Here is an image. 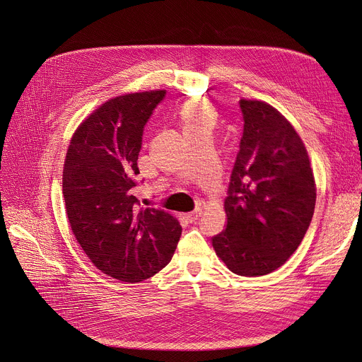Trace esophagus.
I'll use <instances>...</instances> for the list:
<instances>
[{
    "label": "esophagus",
    "mask_w": 362,
    "mask_h": 362,
    "mask_svg": "<svg viewBox=\"0 0 362 362\" xmlns=\"http://www.w3.org/2000/svg\"><path fill=\"white\" fill-rule=\"evenodd\" d=\"M201 214H202V209H201V208H196L193 212L186 214V215H185V218H186L189 222H194L196 219H198V218L201 216Z\"/></svg>",
    "instance_id": "1"
}]
</instances>
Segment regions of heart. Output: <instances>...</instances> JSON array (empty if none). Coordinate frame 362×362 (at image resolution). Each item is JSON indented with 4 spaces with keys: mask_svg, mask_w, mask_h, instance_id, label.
Instances as JSON below:
<instances>
[{
    "mask_svg": "<svg viewBox=\"0 0 362 362\" xmlns=\"http://www.w3.org/2000/svg\"><path fill=\"white\" fill-rule=\"evenodd\" d=\"M180 121L183 125L185 133L190 131H211L216 121L215 111L201 103V101H190L186 103L180 110Z\"/></svg>",
    "mask_w": 362,
    "mask_h": 362,
    "instance_id": "obj_1",
    "label": "heart"
}]
</instances>
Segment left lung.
<instances>
[{
	"label": "left lung",
	"mask_w": 362,
	"mask_h": 362,
	"mask_svg": "<svg viewBox=\"0 0 362 362\" xmlns=\"http://www.w3.org/2000/svg\"><path fill=\"white\" fill-rule=\"evenodd\" d=\"M244 133L228 196L226 228L212 237L233 273L264 276L298 250L310 225L316 187L308 151L272 105L241 100Z\"/></svg>",
	"instance_id": "left-lung-1"
}]
</instances>
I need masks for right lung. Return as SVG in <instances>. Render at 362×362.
Here are the masks:
<instances>
[{"label": "right lung", "mask_w": 362, "mask_h": 362, "mask_svg": "<svg viewBox=\"0 0 362 362\" xmlns=\"http://www.w3.org/2000/svg\"><path fill=\"white\" fill-rule=\"evenodd\" d=\"M166 90L117 96L90 114L71 140L63 198L75 238L93 266L121 281H143L166 267L182 226L134 196L143 131Z\"/></svg>", "instance_id": "obj_1"}]
</instances>
